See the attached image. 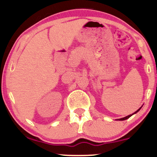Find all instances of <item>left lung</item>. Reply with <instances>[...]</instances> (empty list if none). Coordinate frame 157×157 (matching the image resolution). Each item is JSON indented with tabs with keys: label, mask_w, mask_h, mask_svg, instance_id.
<instances>
[{
	"label": "left lung",
	"mask_w": 157,
	"mask_h": 157,
	"mask_svg": "<svg viewBox=\"0 0 157 157\" xmlns=\"http://www.w3.org/2000/svg\"><path fill=\"white\" fill-rule=\"evenodd\" d=\"M140 109H141V108H140ZM140 109H138V110H137V111H135V112H134V113H133V114H134V113H136V112H138V111H140ZM133 114L128 115V116H126V117H123V118H121V119H119V120H127V119H128L129 117H131V116H132V115H133Z\"/></svg>",
	"instance_id": "1"
}]
</instances>
